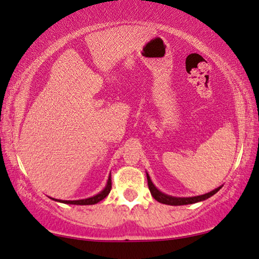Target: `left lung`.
Segmentation results:
<instances>
[{"label": "left lung", "instance_id": "1", "mask_svg": "<svg viewBox=\"0 0 259 259\" xmlns=\"http://www.w3.org/2000/svg\"><path fill=\"white\" fill-rule=\"evenodd\" d=\"M147 185H148V188H150V192H151L153 198H154L156 201H159L160 203L170 204V205H183V204H191V203L200 202V201L207 200L208 198H210V196L216 194V193L221 190V187H218V188H216V190L207 193V194L199 195V196H192V198H174V196L166 195V194H164V193H162L157 190V188L153 185V183L148 175H147Z\"/></svg>", "mask_w": 259, "mask_h": 259}]
</instances>
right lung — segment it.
I'll return each mask as SVG.
<instances>
[{
  "label": "right lung",
  "mask_w": 259,
  "mask_h": 259,
  "mask_svg": "<svg viewBox=\"0 0 259 259\" xmlns=\"http://www.w3.org/2000/svg\"><path fill=\"white\" fill-rule=\"evenodd\" d=\"M111 188H112V181H111V176H109L108 181H107V185L106 187L104 188V190L98 193L97 195L93 196V198H89V199H84V200H76V201H65V200H56V199H52V200H56L58 201V202H63V203H69V204H77V205H88V204H95V203H98L99 201H102L103 199L106 198V196L109 194V192H111Z\"/></svg>",
  "instance_id": "obj_1"
}]
</instances>
